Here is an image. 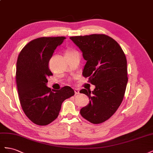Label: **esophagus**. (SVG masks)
I'll return each instance as SVG.
<instances>
[{"mask_svg": "<svg viewBox=\"0 0 153 153\" xmlns=\"http://www.w3.org/2000/svg\"><path fill=\"white\" fill-rule=\"evenodd\" d=\"M74 92H75L76 94H79V90H78L77 88H75V89H74Z\"/></svg>", "mask_w": 153, "mask_h": 153, "instance_id": "1", "label": "esophagus"}]
</instances>
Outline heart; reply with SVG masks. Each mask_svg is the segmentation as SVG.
<instances>
[{"label": "heart", "mask_w": 153, "mask_h": 153, "mask_svg": "<svg viewBox=\"0 0 153 153\" xmlns=\"http://www.w3.org/2000/svg\"><path fill=\"white\" fill-rule=\"evenodd\" d=\"M76 52V51H74V50H72V49H68L66 51V52H65V55L71 54V53H72V52Z\"/></svg>", "instance_id": "1"}]
</instances>
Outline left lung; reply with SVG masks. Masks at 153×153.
<instances>
[{"label": "left lung", "mask_w": 153, "mask_h": 153, "mask_svg": "<svg viewBox=\"0 0 153 153\" xmlns=\"http://www.w3.org/2000/svg\"><path fill=\"white\" fill-rule=\"evenodd\" d=\"M86 61L82 76L95 85L93 91L82 89L90 101L81 109V116L100 124L114 114L123 101L128 81L127 60L115 40L105 34L70 37Z\"/></svg>", "instance_id": "left-lung-1"}]
</instances>
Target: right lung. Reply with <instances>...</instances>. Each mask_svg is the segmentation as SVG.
Wrapping results in <instances>:
<instances>
[{
	"mask_svg": "<svg viewBox=\"0 0 153 153\" xmlns=\"http://www.w3.org/2000/svg\"><path fill=\"white\" fill-rule=\"evenodd\" d=\"M66 38L42 37L30 41L19 55L16 81L22 110L33 123L46 126L58 117L65 99L74 95L70 86L52 90L47 86V77L52 76L49 60L56 47Z\"/></svg>",
	"mask_w": 153,
	"mask_h": 153,
	"instance_id": "1",
	"label": "right lung"
}]
</instances>
